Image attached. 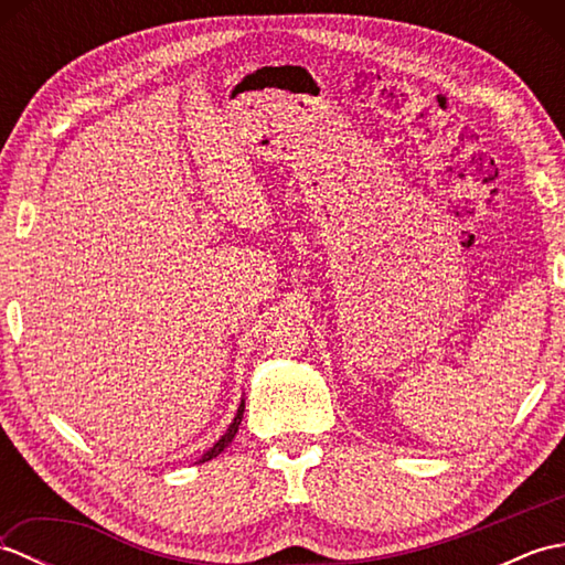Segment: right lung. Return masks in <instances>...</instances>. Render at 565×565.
I'll return each instance as SVG.
<instances>
[{
    "label": "right lung",
    "instance_id": "add662e5",
    "mask_svg": "<svg viewBox=\"0 0 565 565\" xmlns=\"http://www.w3.org/2000/svg\"><path fill=\"white\" fill-rule=\"evenodd\" d=\"M243 413H245V401L243 403H239V407H237V415H235V419H233V423H231V427H227V431H225V435L218 439V441H215L213 444V447L206 451V454H203L201 456V459H199V463H203V461H211V459H215V456H218L225 447H227V444H231L233 439H235V435H237V427H239V423H243Z\"/></svg>",
    "mask_w": 565,
    "mask_h": 565
}]
</instances>
